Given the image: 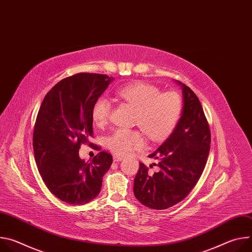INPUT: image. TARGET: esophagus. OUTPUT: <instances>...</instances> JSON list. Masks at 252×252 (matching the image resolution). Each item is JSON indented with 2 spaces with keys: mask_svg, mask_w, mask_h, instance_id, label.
I'll return each instance as SVG.
<instances>
[{
  "mask_svg": "<svg viewBox=\"0 0 252 252\" xmlns=\"http://www.w3.org/2000/svg\"><path fill=\"white\" fill-rule=\"evenodd\" d=\"M124 159L123 157H120V156H114V161H122Z\"/></svg>",
  "mask_w": 252,
  "mask_h": 252,
  "instance_id": "1",
  "label": "esophagus"
}]
</instances>
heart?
I'll return each instance as SVG.
<instances>
[{
  "instance_id": "1",
  "label": "heart",
  "mask_w": 252,
  "mask_h": 252,
  "mask_svg": "<svg viewBox=\"0 0 252 252\" xmlns=\"http://www.w3.org/2000/svg\"><path fill=\"white\" fill-rule=\"evenodd\" d=\"M118 96L136 107L134 124L153 141H161L174 129L182 113V98L175 92L160 93L156 86L135 82L121 88ZM112 104L97 98L92 109L94 124L102 127L109 123ZM145 138L137 129L120 128L106 138V146L116 156H126L145 147Z\"/></svg>"
}]
</instances>
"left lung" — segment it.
<instances>
[{"label": "left lung", "mask_w": 252, "mask_h": 252, "mask_svg": "<svg viewBox=\"0 0 252 252\" xmlns=\"http://www.w3.org/2000/svg\"><path fill=\"white\" fill-rule=\"evenodd\" d=\"M184 106L172 133L149 157L158 160V171L149 173L139 163L134 178L133 193L143 205L166 209L189 195L204 169L209 150L210 130L196 94L182 82ZM153 166V165H152Z\"/></svg>", "instance_id": "left-lung-1"}]
</instances>
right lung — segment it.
<instances>
[{
  "label": "right lung",
  "instance_id": "obj_1",
  "mask_svg": "<svg viewBox=\"0 0 252 252\" xmlns=\"http://www.w3.org/2000/svg\"><path fill=\"white\" fill-rule=\"evenodd\" d=\"M114 78L81 73L65 78L46 94L35 120L32 147L49 190L69 204H85L100 191L112 155L98 153L91 161L79 156L93 135L92 109Z\"/></svg>",
  "mask_w": 252,
  "mask_h": 252
}]
</instances>
